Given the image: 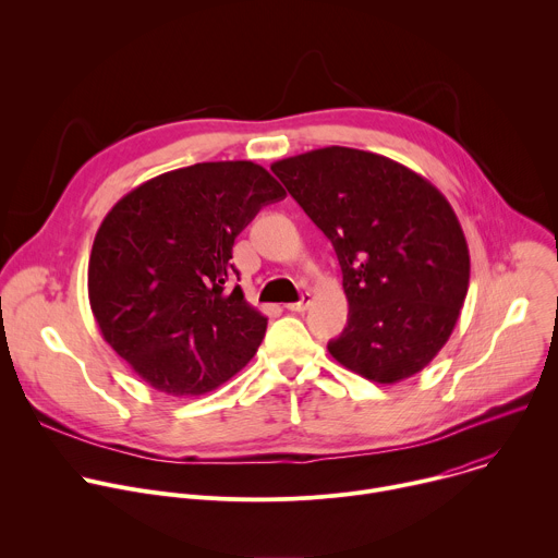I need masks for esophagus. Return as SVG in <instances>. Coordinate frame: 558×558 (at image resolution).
Returning a JSON list of instances; mask_svg holds the SVG:
<instances>
[{
  "instance_id": "esophagus-1",
  "label": "esophagus",
  "mask_w": 558,
  "mask_h": 558,
  "mask_svg": "<svg viewBox=\"0 0 558 558\" xmlns=\"http://www.w3.org/2000/svg\"><path fill=\"white\" fill-rule=\"evenodd\" d=\"M311 302H313V295L306 291V293H302V298H300L298 302L287 304V308H289V311H298V313H300V311H306V308L311 306Z\"/></svg>"
}]
</instances>
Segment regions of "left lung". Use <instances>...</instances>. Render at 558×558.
<instances>
[{"mask_svg":"<svg viewBox=\"0 0 558 558\" xmlns=\"http://www.w3.org/2000/svg\"><path fill=\"white\" fill-rule=\"evenodd\" d=\"M271 172L331 241L349 323L329 353L349 371L395 384L448 342L468 293L470 254L446 196L392 158L323 147Z\"/></svg>","mask_w":558,"mask_h":558,"instance_id":"1","label":"left lung"}]
</instances>
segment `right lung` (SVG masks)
<instances>
[{"mask_svg":"<svg viewBox=\"0 0 558 558\" xmlns=\"http://www.w3.org/2000/svg\"><path fill=\"white\" fill-rule=\"evenodd\" d=\"M282 185L252 161L196 163L154 177L104 218L88 298L104 340L154 390L205 395L258 351L267 317L231 260L235 235Z\"/></svg>","mask_w":558,"mask_h":558,"instance_id":"add662e5","label":"right lung"}]
</instances>
